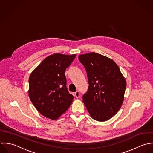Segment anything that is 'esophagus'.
<instances>
[{
  "mask_svg": "<svg viewBox=\"0 0 153 153\" xmlns=\"http://www.w3.org/2000/svg\"><path fill=\"white\" fill-rule=\"evenodd\" d=\"M74 96L77 98L79 97H80V92H79V91H76V92L74 93Z\"/></svg>",
  "mask_w": 153,
  "mask_h": 153,
  "instance_id": "obj_1",
  "label": "esophagus"
}]
</instances>
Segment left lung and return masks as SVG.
<instances>
[{
  "label": "left lung",
  "instance_id": "8db88e82",
  "mask_svg": "<svg viewBox=\"0 0 153 153\" xmlns=\"http://www.w3.org/2000/svg\"><path fill=\"white\" fill-rule=\"evenodd\" d=\"M89 87L83 95V103L92 118L106 121L120 110L124 99L126 80L112 60L95 53L80 55Z\"/></svg>",
  "mask_w": 153,
  "mask_h": 153
}]
</instances>
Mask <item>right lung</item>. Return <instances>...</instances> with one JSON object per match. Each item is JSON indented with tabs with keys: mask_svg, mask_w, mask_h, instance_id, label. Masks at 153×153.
I'll return each mask as SVG.
<instances>
[{
	"mask_svg": "<svg viewBox=\"0 0 153 153\" xmlns=\"http://www.w3.org/2000/svg\"><path fill=\"white\" fill-rule=\"evenodd\" d=\"M76 55L54 54L47 57L32 72L29 97L43 116L57 120L71 105L74 96L67 90L65 71Z\"/></svg>",
	"mask_w": 153,
	"mask_h": 153,
	"instance_id": "right-lung-1",
	"label": "right lung"
}]
</instances>
